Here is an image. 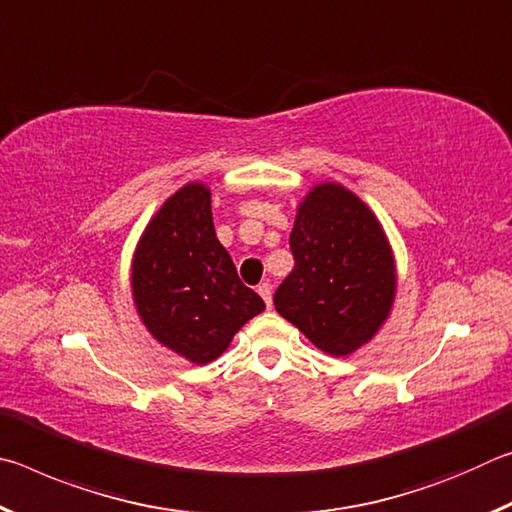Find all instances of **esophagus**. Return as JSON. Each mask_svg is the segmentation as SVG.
<instances>
[{
  "label": "esophagus",
  "instance_id": "34e87169",
  "mask_svg": "<svg viewBox=\"0 0 512 512\" xmlns=\"http://www.w3.org/2000/svg\"><path fill=\"white\" fill-rule=\"evenodd\" d=\"M257 293L259 296H262V300L266 302V307H271V302H273V289H271V284L268 282H262L257 287Z\"/></svg>",
  "mask_w": 512,
  "mask_h": 512
}]
</instances>
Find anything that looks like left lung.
I'll list each match as a JSON object with an SVG mask.
<instances>
[{
    "label": "left lung",
    "mask_w": 512,
    "mask_h": 512,
    "mask_svg": "<svg viewBox=\"0 0 512 512\" xmlns=\"http://www.w3.org/2000/svg\"><path fill=\"white\" fill-rule=\"evenodd\" d=\"M289 244L296 266L275 291L277 314L332 357L375 339L393 311L397 264L368 203L334 180L316 183L296 207Z\"/></svg>",
    "instance_id": "1"
}]
</instances>
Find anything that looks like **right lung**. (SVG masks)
<instances>
[{
	"label": "right lung",
	"instance_id": "obj_1",
	"mask_svg": "<svg viewBox=\"0 0 512 512\" xmlns=\"http://www.w3.org/2000/svg\"><path fill=\"white\" fill-rule=\"evenodd\" d=\"M131 293L146 332L194 366L219 359L266 309L216 239L212 192L201 180L176 189L146 223L131 259Z\"/></svg>",
	"mask_w": 512,
	"mask_h": 512
}]
</instances>
